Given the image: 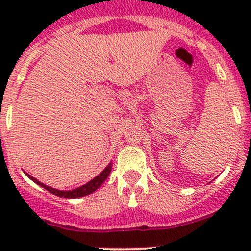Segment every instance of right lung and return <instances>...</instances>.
I'll use <instances>...</instances> for the list:
<instances>
[{
	"label": "right lung",
	"mask_w": 251,
	"mask_h": 251,
	"mask_svg": "<svg viewBox=\"0 0 251 251\" xmlns=\"http://www.w3.org/2000/svg\"><path fill=\"white\" fill-rule=\"evenodd\" d=\"M110 171H112V163H109V165L106 166V167L101 171V174L98 175L97 177H94L92 181H89V182L85 183V185L80 186V187L75 188V190H72V191H60V190H56V188L49 187V186L44 185L43 182L37 181L36 178H34V177L30 176V175L27 174L26 175H27L28 178L32 179L34 182H36L37 185H40L41 187L48 190V191L51 192V194L56 195V196L59 197H65V199H76V197H83V196H86V195H90L92 192H94L95 190H98V188L105 182V179L108 178V176H109Z\"/></svg>",
	"instance_id": "add662e5"
}]
</instances>
